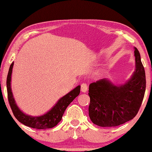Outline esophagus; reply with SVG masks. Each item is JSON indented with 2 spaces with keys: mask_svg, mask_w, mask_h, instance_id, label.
<instances>
[{
  "mask_svg": "<svg viewBox=\"0 0 152 152\" xmlns=\"http://www.w3.org/2000/svg\"><path fill=\"white\" fill-rule=\"evenodd\" d=\"M88 91V86L86 83H83L81 84V91L82 92H86Z\"/></svg>",
  "mask_w": 152,
  "mask_h": 152,
  "instance_id": "1",
  "label": "esophagus"
}]
</instances>
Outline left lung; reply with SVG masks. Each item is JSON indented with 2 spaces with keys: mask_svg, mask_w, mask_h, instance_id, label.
<instances>
[{
  "mask_svg": "<svg viewBox=\"0 0 152 152\" xmlns=\"http://www.w3.org/2000/svg\"><path fill=\"white\" fill-rule=\"evenodd\" d=\"M135 70L124 84L115 85L108 78L89 85L90 119L100 127H116L133 119L143 101L145 74L140 53L134 48Z\"/></svg>",
  "mask_w": 152,
  "mask_h": 152,
  "instance_id": "8db88e82",
  "label": "left lung"
}]
</instances>
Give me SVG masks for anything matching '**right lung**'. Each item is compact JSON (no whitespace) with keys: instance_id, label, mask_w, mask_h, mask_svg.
Here are the masks:
<instances>
[{"instance_id":"add662e5","label":"right lung","mask_w":152,"mask_h":152,"mask_svg":"<svg viewBox=\"0 0 152 152\" xmlns=\"http://www.w3.org/2000/svg\"><path fill=\"white\" fill-rule=\"evenodd\" d=\"M14 62L10 66L8 75L7 78V87L8 99L10 106L13 113L15 118L20 123L28 126V127L38 129H45L55 127L60 122L66 108L74 101L76 96H78L80 92V86L78 85L72 91L60 98L54 106L48 111L40 116H31L25 114L20 110L15 102L11 89V76L12 72Z\"/></svg>"}]
</instances>
